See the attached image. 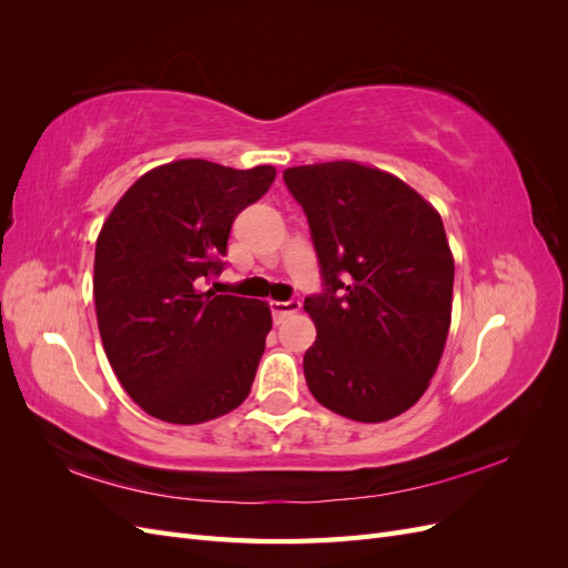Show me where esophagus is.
Masks as SVG:
<instances>
[{
    "label": "esophagus",
    "instance_id": "34e87169",
    "mask_svg": "<svg viewBox=\"0 0 568 568\" xmlns=\"http://www.w3.org/2000/svg\"><path fill=\"white\" fill-rule=\"evenodd\" d=\"M301 307V301H270V313L274 317V322H280L282 317L296 313Z\"/></svg>",
    "mask_w": 568,
    "mask_h": 568
}]
</instances>
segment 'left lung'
I'll use <instances>...</instances> for the list:
<instances>
[{
  "instance_id": "left-lung-1",
  "label": "left lung",
  "mask_w": 568,
  "mask_h": 568,
  "mask_svg": "<svg viewBox=\"0 0 568 568\" xmlns=\"http://www.w3.org/2000/svg\"><path fill=\"white\" fill-rule=\"evenodd\" d=\"M317 253L305 298L317 338L303 357L315 400L355 422L415 405L450 329L455 261L443 220L415 189L353 161L284 170Z\"/></svg>"
}]
</instances>
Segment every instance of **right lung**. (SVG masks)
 Returning <instances> with one entry per match:
<instances>
[{
  "label": "right lung",
  "mask_w": 568,
  "mask_h": 568,
  "mask_svg": "<svg viewBox=\"0 0 568 568\" xmlns=\"http://www.w3.org/2000/svg\"><path fill=\"white\" fill-rule=\"evenodd\" d=\"M277 170L201 159L149 170L115 203L94 253L109 363L151 417L201 424L246 400L272 329L263 301L205 291L225 270L236 215Z\"/></svg>",
  "instance_id": "1"
}]
</instances>
